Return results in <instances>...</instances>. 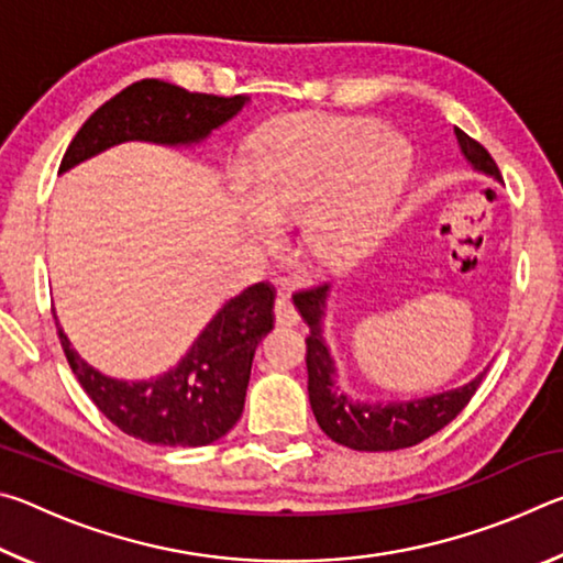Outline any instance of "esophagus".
Returning <instances> with one entry per match:
<instances>
[{"label": "esophagus", "mask_w": 563, "mask_h": 563, "mask_svg": "<svg viewBox=\"0 0 563 563\" xmlns=\"http://www.w3.org/2000/svg\"><path fill=\"white\" fill-rule=\"evenodd\" d=\"M275 320H278V325H298L300 316L288 290H278V295H275Z\"/></svg>", "instance_id": "34e87169"}]
</instances>
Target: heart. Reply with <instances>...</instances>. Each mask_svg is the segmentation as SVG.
<instances>
[{"instance_id": "1", "label": "heart", "mask_w": 563, "mask_h": 563, "mask_svg": "<svg viewBox=\"0 0 563 563\" xmlns=\"http://www.w3.org/2000/svg\"><path fill=\"white\" fill-rule=\"evenodd\" d=\"M409 166L407 141L375 119H288L247 144L238 211L258 238H275L280 223L300 218L302 251L342 263L383 233Z\"/></svg>"}]
</instances>
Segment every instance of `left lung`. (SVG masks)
<instances>
[{
	"mask_svg": "<svg viewBox=\"0 0 563 563\" xmlns=\"http://www.w3.org/2000/svg\"><path fill=\"white\" fill-rule=\"evenodd\" d=\"M454 133L456 141H460L462 154L470 161L472 168L501 180L499 166L494 164L489 151L479 141L466 136L462 129H454ZM328 290V283L316 285V288L295 292L292 302L310 328V335L305 338V345H308L305 365H308L310 407L320 430L332 442L357 452L405 450V446H415L427 440V437L440 432L442 427L450 424L470 405V399L479 389L487 369L482 375H476L472 383L422 399H405V402H360V399H352L335 383V362H332L325 338H322Z\"/></svg>",
	"mask_w": 563,
	"mask_h": 563,
	"instance_id": "8db88e82",
	"label": "left lung"
}]
</instances>
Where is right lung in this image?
Segmentation results:
<instances>
[{"label":"right lung","mask_w":563,"mask_h":563,"mask_svg":"<svg viewBox=\"0 0 563 563\" xmlns=\"http://www.w3.org/2000/svg\"><path fill=\"white\" fill-rule=\"evenodd\" d=\"M247 97L190 93L176 84L141 79L99 107L76 131L59 174L123 141L190 146L231 121ZM275 290L255 283L228 300L168 373L126 383L79 357L56 322L64 355L84 393L121 432L161 446H206L233 430L258 342L273 330ZM56 320V318H54Z\"/></svg>","instance_id":"add662e5"}]
</instances>
